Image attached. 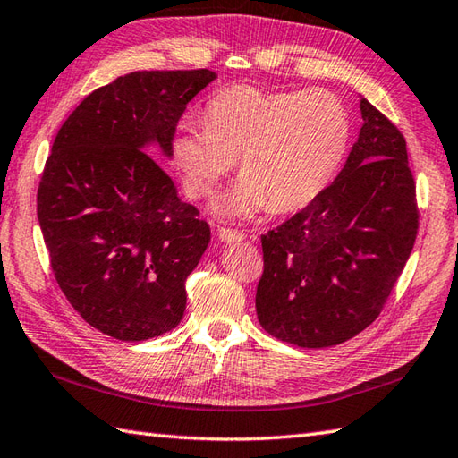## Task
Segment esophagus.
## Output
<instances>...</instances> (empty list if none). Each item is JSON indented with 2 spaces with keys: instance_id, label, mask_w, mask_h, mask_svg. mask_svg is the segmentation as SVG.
I'll return each instance as SVG.
<instances>
[{
  "instance_id": "obj_1",
  "label": "esophagus",
  "mask_w": 458,
  "mask_h": 458,
  "mask_svg": "<svg viewBox=\"0 0 458 458\" xmlns=\"http://www.w3.org/2000/svg\"><path fill=\"white\" fill-rule=\"evenodd\" d=\"M217 235L223 242H227V245H231V242H241L242 239H245V233L237 231V229H229V227H221L217 231Z\"/></svg>"
}]
</instances>
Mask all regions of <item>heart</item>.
<instances>
[{
	"label": "heart",
	"mask_w": 458,
	"mask_h": 458,
	"mask_svg": "<svg viewBox=\"0 0 458 458\" xmlns=\"http://www.w3.org/2000/svg\"><path fill=\"white\" fill-rule=\"evenodd\" d=\"M349 115L325 89L237 86L206 107V125L180 123L172 160L191 198H209L235 166L242 180L217 201L219 216L306 208L329 186L349 145Z\"/></svg>",
	"instance_id": "b5f03b06"
}]
</instances>
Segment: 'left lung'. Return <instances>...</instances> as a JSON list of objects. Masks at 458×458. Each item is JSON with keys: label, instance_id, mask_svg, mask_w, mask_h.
Listing matches in <instances>:
<instances>
[{"label": "left lung", "instance_id": "left-lung-1", "mask_svg": "<svg viewBox=\"0 0 458 458\" xmlns=\"http://www.w3.org/2000/svg\"><path fill=\"white\" fill-rule=\"evenodd\" d=\"M362 127L339 176L260 237L257 315L272 337L323 349L378 318L418 235L405 139L360 98Z\"/></svg>", "mask_w": 458, "mask_h": 458}]
</instances>
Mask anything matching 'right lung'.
<instances>
[{
    "mask_svg": "<svg viewBox=\"0 0 458 458\" xmlns=\"http://www.w3.org/2000/svg\"><path fill=\"white\" fill-rule=\"evenodd\" d=\"M211 70H143L84 98L60 127L37 194L55 278L91 327L147 341L184 318L186 278L211 233L148 155L172 137Z\"/></svg>",
    "mask_w": 458,
    "mask_h": 458,
    "instance_id": "add662e5",
    "label": "right lung"
}]
</instances>
